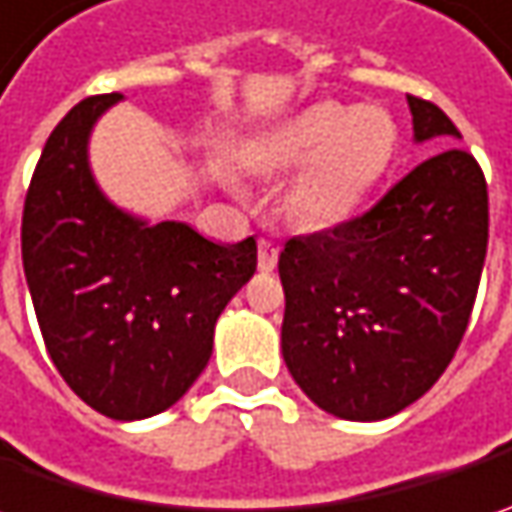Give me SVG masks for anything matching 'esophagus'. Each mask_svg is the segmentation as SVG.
<instances>
[{
    "mask_svg": "<svg viewBox=\"0 0 512 512\" xmlns=\"http://www.w3.org/2000/svg\"><path fill=\"white\" fill-rule=\"evenodd\" d=\"M279 262V245L273 239H259V270L270 273Z\"/></svg>",
    "mask_w": 512,
    "mask_h": 512,
    "instance_id": "1",
    "label": "esophagus"
}]
</instances>
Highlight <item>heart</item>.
Returning a JSON list of instances; mask_svg holds the SVG:
<instances>
[{
	"label": "heart",
	"mask_w": 512,
	"mask_h": 512,
	"mask_svg": "<svg viewBox=\"0 0 512 512\" xmlns=\"http://www.w3.org/2000/svg\"><path fill=\"white\" fill-rule=\"evenodd\" d=\"M293 187V207L307 222L344 216L379 182L396 150V128L379 108L316 105L296 116L259 150V168H287L307 159Z\"/></svg>",
	"instance_id": "1"
}]
</instances>
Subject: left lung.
Segmentation results:
<instances>
[{
	"mask_svg": "<svg viewBox=\"0 0 512 512\" xmlns=\"http://www.w3.org/2000/svg\"><path fill=\"white\" fill-rule=\"evenodd\" d=\"M416 139L447 145L370 210L287 239L282 356L322 410L376 422L439 382L462 344L487 256V179L439 105L407 96Z\"/></svg>",
	"mask_w": 512,
	"mask_h": 512,
	"instance_id": "1",
	"label": "left lung"
}]
</instances>
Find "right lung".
I'll return each mask as SVG.
<instances>
[{
  "instance_id": "obj_1",
  "label": "right lung",
  "mask_w": 512,
  "mask_h": 512,
  "mask_svg": "<svg viewBox=\"0 0 512 512\" xmlns=\"http://www.w3.org/2000/svg\"><path fill=\"white\" fill-rule=\"evenodd\" d=\"M119 99H82L48 136L22 210V265L62 379L102 416L133 422L199 379L219 313L256 270V239L216 245L110 205L90 176L88 133Z\"/></svg>"
}]
</instances>
